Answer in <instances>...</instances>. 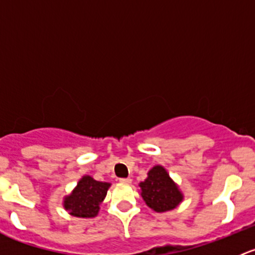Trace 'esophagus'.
Returning <instances> with one entry per match:
<instances>
[{"label":"esophagus","mask_w":255,"mask_h":255,"mask_svg":"<svg viewBox=\"0 0 255 255\" xmlns=\"http://www.w3.org/2000/svg\"><path fill=\"white\" fill-rule=\"evenodd\" d=\"M121 182H123V184H130L132 182V179L130 177H125V179H120Z\"/></svg>","instance_id":"obj_1"}]
</instances>
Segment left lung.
Returning a JSON list of instances; mask_svg holds the SVG:
<instances>
[{
	"label": "left lung",
	"instance_id": "8db88e82",
	"mask_svg": "<svg viewBox=\"0 0 255 255\" xmlns=\"http://www.w3.org/2000/svg\"><path fill=\"white\" fill-rule=\"evenodd\" d=\"M139 187L146 206L158 213L174 210L184 200L179 185L171 179L163 165L153 166L148 171L146 179L139 182Z\"/></svg>",
	"mask_w": 255,
	"mask_h": 255
}]
</instances>
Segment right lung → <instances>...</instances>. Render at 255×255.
Instances as JSON below:
<instances>
[{
  "mask_svg": "<svg viewBox=\"0 0 255 255\" xmlns=\"http://www.w3.org/2000/svg\"><path fill=\"white\" fill-rule=\"evenodd\" d=\"M110 186V182L97 181L92 176L84 175L73 191L63 199V207L75 217H96Z\"/></svg>",
  "mask_w": 255,
  "mask_h": 255,
  "instance_id": "1",
  "label": "right lung"
}]
</instances>
